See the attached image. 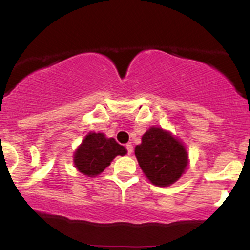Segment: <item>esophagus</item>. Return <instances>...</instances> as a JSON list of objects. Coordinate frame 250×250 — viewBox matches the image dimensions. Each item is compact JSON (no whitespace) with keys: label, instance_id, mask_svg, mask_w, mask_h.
I'll return each instance as SVG.
<instances>
[{"label":"esophagus","instance_id":"1","mask_svg":"<svg viewBox=\"0 0 250 250\" xmlns=\"http://www.w3.org/2000/svg\"><path fill=\"white\" fill-rule=\"evenodd\" d=\"M125 148H127V153L129 155L133 153V145H131V143H127V145H125Z\"/></svg>","mask_w":250,"mask_h":250}]
</instances>
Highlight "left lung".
I'll return each instance as SVG.
<instances>
[{
  "instance_id": "obj_1",
  "label": "left lung",
  "mask_w": 250,
  "mask_h": 250,
  "mask_svg": "<svg viewBox=\"0 0 250 250\" xmlns=\"http://www.w3.org/2000/svg\"><path fill=\"white\" fill-rule=\"evenodd\" d=\"M140 167L151 183L168 187L180 179L188 166V154L183 143L169 131L151 127L135 147Z\"/></svg>"
}]
</instances>
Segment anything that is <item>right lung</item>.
Masks as SVG:
<instances>
[{
  "label": "right lung",
  "mask_w": 250,
  "mask_h": 250,
  "mask_svg": "<svg viewBox=\"0 0 250 250\" xmlns=\"http://www.w3.org/2000/svg\"><path fill=\"white\" fill-rule=\"evenodd\" d=\"M127 154V149L104 134L89 133L74 154V165L77 170L87 176L101 174L117 155Z\"/></svg>",
  "instance_id": "add662e5"
}]
</instances>
